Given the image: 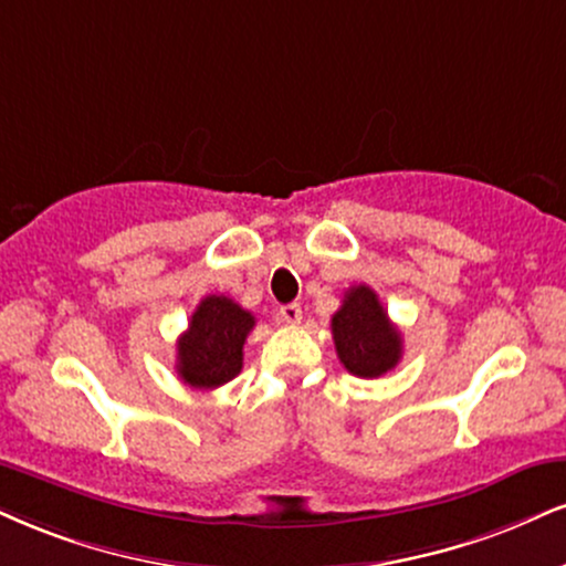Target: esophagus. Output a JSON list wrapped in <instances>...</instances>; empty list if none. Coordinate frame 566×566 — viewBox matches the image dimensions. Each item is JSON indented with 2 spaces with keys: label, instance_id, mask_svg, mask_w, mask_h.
Listing matches in <instances>:
<instances>
[{
  "label": "esophagus",
  "instance_id": "esophagus-1",
  "mask_svg": "<svg viewBox=\"0 0 566 566\" xmlns=\"http://www.w3.org/2000/svg\"><path fill=\"white\" fill-rule=\"evenodd\" d=\"M277 315H281V323L296 325V323H302V306L285 304V306H281V312H277Z\"/></svg>",
  "mask_w": 566,
  "mask_h": 566
}]
</instances>
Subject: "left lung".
Masks as SVG:
<instances>
[{
    "mask_svg": "<svg viewBox=\"0 0 566 566\" xmlns=\"http://www.w3.org/2000/svg\"><path fill=\"white\" fill-rule=\"evenodd\" d=\"M340 365L357 378H380L401 359V333L369 285H354L331 319Z\"/></svg>",
    "mask_w": 566,
    "mask_h": 566,
    "instance_id": "1",
    "label": "left lung"
}]
</instances>
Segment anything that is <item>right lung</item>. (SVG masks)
<instances>
[{
    "mask_svg": "<svg viewBox=\"0 0 566 566\" xmlns=\"http://www.w3.org/2000/svg\"><path fill=\"white\" fill-rule=\"evenodd\" d=\"M254 315L228 296H205L178 338V375L191 388L212 390L233 380L243 367V344Z\"/></svg>",
    "mask_w": 566,
    "mask_h": 566,
    "instance_id": "1",
    "label": "right lung"
}]
</instances>
